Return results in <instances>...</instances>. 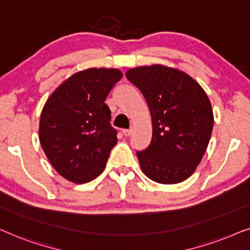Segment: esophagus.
<instances>
[{"mask_svg":"<svg viewBox=\"0 0 250 250\" xmlns=\"http://www.w3.org/2000/svg\"><path fill=\"white\" fill-rule=\"evenodd\" d=\"M122 132H123V135L125 136V137H128V136L131 135V129H123Z\"/></svg>","mask_w":250,"mask_h":250,"instance_id":"esophagus-1","label":"esophagus"}]
</instances>
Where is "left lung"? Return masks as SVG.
Wrapping results in <instances>:
<instances>
[{
    "instance_id": "left-lung-1",
    "label": "left lung",
    "mask_w": 250,
    "mask_h": 250,
    "mask_svg": "<svg viewBox=\"0 0 250 250\" xmlns=\"http://www.w3.org/2000/svg\"><path fill=\"white\" fill-rule=\"evenodd\" d=\"M125 76L151 112V143L136 151L143 172L161 184L185 181L200 164L214 127L207 94L186 73L167 66L131 68Z\"/></svg>"
}]
</instances>
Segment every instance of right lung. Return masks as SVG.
Instances as JSON below:
<instances>
[{
	"instance_id": "obj_1",
	"label": "right lung",
	"mask_w": 250,
	"mask_h": 250,
	"mask_svg": "<svg viewBox=\"0 0 250 250\" xmlns=\"http://www.w3.org/2000/svg\"><path fill=\"white\" fill-rule=\"evenodd\" d=\"M122 73L89 68L73 74L52 92L40 119V143L59 175L90 182L105 169L118 131L112 127L106 97Z\"/></svg>"
}]
</instances>
